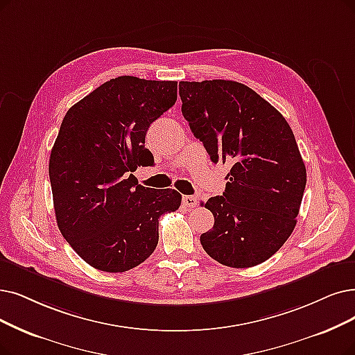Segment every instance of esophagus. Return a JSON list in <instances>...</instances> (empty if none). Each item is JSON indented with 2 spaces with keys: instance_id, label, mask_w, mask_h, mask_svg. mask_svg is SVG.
<instances>
[{
  "instance_id": "1",
  "label": "esophagus",
  "mask_w": 355,
  "mask_h": 355,
  "mask_svg": "<svg viewBox=\"0 0 355 355\" xmlns=\"http://www.w3.org/2000/svg\"><path fill=\"white\" fill-rule=\"evenodd\" d=\"M182 204L188 207V208H195L198 204V198L196 196H191V195H185L182 198Z\"/></svg>"
}]
</instances>
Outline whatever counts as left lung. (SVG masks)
Instances as JSON below:
<instances>
[{
    "label": "left lung",
    "instance_id": "obj_1",
    "mask_svg": "<svg viewBox=\"0 0 355 355\" xmlns=\"http://www.w3.org/2000/svg\"><path fill=\"white\" fill-rule=\"evenodd\" d=\"M182 115L211 160L229 163L225 191L207 201L214 227L201 234L212 259L250 268L269 259L295 227L306 166L281 113L237 81H180Z\"/></svg>",
    "mask_w": 355,
    "mask_h": 355
}]
</instances>
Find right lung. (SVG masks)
<instances>
[{
	"instance_id": "obj_1",
	"label": "right lung",
	"mask_w": 355,
	"mask_h": 355,
	"mask_svg": "<svg viewBox=\"0 0 355 355\" xmlns=\"http://www.w3.org/2000/svg\"><path fill=\"white\" fill-rule=\"evenodd\" d=\"M178 98L176 81L122 76L69 107L49 157L55 217L78 257L105 272L144 262L159 243V218L182 195L138 185L153 163L150 125Z\"/></svg>"
}]
</instances>
